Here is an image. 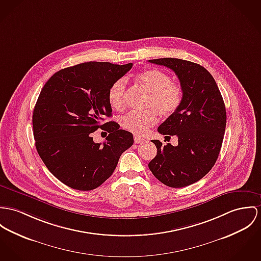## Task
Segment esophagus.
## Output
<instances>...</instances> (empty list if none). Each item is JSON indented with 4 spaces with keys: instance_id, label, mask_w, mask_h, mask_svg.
Masks as SVG:
<instances>
[{
    "instance_id": "obj_1",
    "label": "esophagus",
    "mask_w": 261,
    "mask_h": 261,
    "mask_svg": "<svg viewBox=\"0 0 261 261\" xmlns=\"http://www.w3.org/2000/svg\"><path fill=\"white\" fill-rule=\"evenodd\" d=\"M145 139L144 138H141L139 136H135L134 137V142L136 143V144H139V143H142V142H144Z\"/></svg>"
}]
</instances>
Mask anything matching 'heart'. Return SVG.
<instances>
[{
    "label": "heart",
    "mask_w": 261,
    "mask_h": 261,
    "mask_svg": "<svg viewBox=\"0 0 261 261\" xmlns=\"http://www.w3.org/2000/svg\"><path fill=\"white\" fill-rule=\"evenodd\" d=\"M136 80L149 92L146 111H133L125 115L121 125L127 131L143 135L158 121V112L165 117L176 113L182 101V88L166 72L157 68H147L136 74ZM111 107L122 111L126 105V81H114L108 90Z\"/></svg>",
    "instance_id": "heart-1"
}]
</instances>
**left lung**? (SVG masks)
Listing matches in <instances>:
<instances>
[{
  "label": "left lung",
  "instance_id": "obj_1",
  "mask_svg": "<svg viewBox=\"0 0 261 261\" xmlns=\"http://www.w3.org/2000/svg\"><path fill=\"white\" fill-rule=\"evenodd\" d=\"M149 62L167 66L176 73L182 101L176 113L158 127L163 135H176L178 145L152 140L157 155L148 166L164 185L187 187L201 180L218 160L226 125L224 102L214 77L200 64L172 58Z\"/></svg>",
  "mask_w": 261,
  "mask_h": 261
}]
</instances>
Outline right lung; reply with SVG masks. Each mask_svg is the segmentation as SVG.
I'll return each mask as SVG.
<instances>
[{
  "label": "right lung",
  "instance_id": "add662e5",
  "mask_svg": "<svg viewBox=\"0 0 261 261\" xmlns=\"http://www.w3.org/2000/svg\"><path fill=\"white\" fill-rule=\"evenodd\" d=\"M132 65L83 62L60 69L42 87L33 114L36 148L49 172L69 188H98L133 145L132 133L118 123L102 122L112 112L110 86ZM99 127L110 133L102 144L92 137Z\"/></svg>",
  "mask_w": 261,
  "mask_h": 261
}]
</instances>
